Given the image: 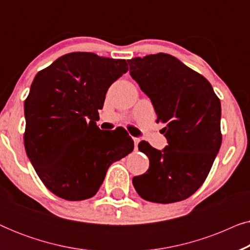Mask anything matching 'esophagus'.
Segmentation results:
<instances>
[{
  "mask_svg": "<svg viewBox=\"0 0 250 250\" xmlns=\"http://www.w3.org/2000/svg\"><path fill=\"white\" fill-rule=\"evenodd\" d=\"M133 141H134L135 149H138V145H139V142H140V139L139 138H133Z\"/></svg>",
  "mask_w": 250,
  "mask_h": 250,
  "instance_id": "esophagus-1",
  "label": "esophagus"
}]
</instances>
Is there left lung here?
I'll use <instances>...</instances> for the list:
<instances>
[{
	"mask_svg": "<svg viewBox=\"0 0 250 250\" xmlns=\"http://www.w3.org/2000/svg\"><path fill=\"white\" fill-rule=\"evenodd\" d=\"M129 74L148 95L163 123V150L140 142L146 173L133 177L145 200L176 203L189 198L209 173L222 143L221 102L209 82L175 57L157 53L128 60Z\"/></svg>",
	"mask_w": 250,
	"mask_h": 250,
	"instance_id": "left-lung-1",
	"label": "left lung"
}]
</instances>
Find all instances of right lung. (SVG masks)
Here are the masks:
<instances>
[{
    "label": "right lung",
    "mask_w": 250,
    "mask_h": 250,
    "mask_svg": "<svg viewBox=\"0 0 250 250\" xmlns=\"http://www.w3.org/2000/svg\"><path fill=\"white\" fill-rule=\"evenodd\" d=\"M127 70L126 60L73 52L34 78L23 105V142L37 175L56 196L93 197L111 164L134 149L127 132H102L95 123L109 86Z\"/></svg>",
    "instance_id": "right-lung-1"
}]
</instances>
